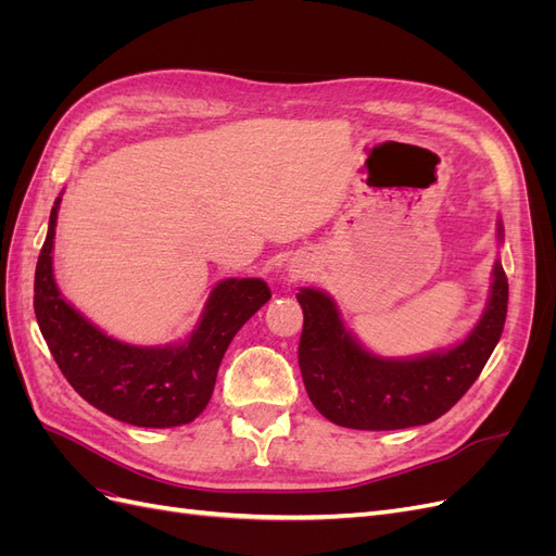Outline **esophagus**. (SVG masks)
Returning a JSON list of instances; mask_svg holds the SVG:
<instances>
[{
	"label": "esophagus",
	"mask_w": 556,
	"mask_h": 556,
	"mask_svg": "<svg viewBox=\"0 0 556 556\" xmlns=\"http://www.w3.org/2000/svg\"><path fill=\"white\" fill-rule=\"evenodd\" d=\"M294 274H306V271H301V268H296V271Z\"/></svg>",
	"instance_id": "obj_1"
}]
</instances>
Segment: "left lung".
I'll use <instances>...</instances> for the list:
<instances>
[{
  "label": "left lung",
  "instance_id": "1",
  "mask_svg": "<svg viewBox=\"0 0 556 556\" xmlns=\"http://www.w3.org/2000/svg\"><path fill=\"white\" fill-rule=\"evenodd\" d=\"M492 276L490 301L473 331L450 350L410 359H384L364 350L329 294L301 290L299 368L313 406L333 425L364 431L419 427L445 415L478 380L506 325L508 278L498 260Z\"/></svg>",
  "mask_w": 556,
  "mask_h": 556
}]
</instances>
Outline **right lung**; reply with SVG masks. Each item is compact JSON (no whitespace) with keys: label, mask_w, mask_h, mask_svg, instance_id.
<instances>
[{"label":"right lung","mask_w":556,"mask_h":556,"mask_svg":"<svg viewBox=\"0 0 556 556\" xmlns=\"http://www.w3.org/2000/svg\"><path fill=\"white\" fill-rule=\"evenodd\" d=\"M60 201L50 211L35 274V313L50 355L90 406L121 422L148 429L192 422L208 406L231 339L271 299V290L260 278H225L185 341L164 348L115 341L58 290L53 239Z\"/></svg>","instance_id":"right-lung-1"}]
</instances>
